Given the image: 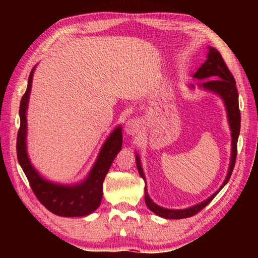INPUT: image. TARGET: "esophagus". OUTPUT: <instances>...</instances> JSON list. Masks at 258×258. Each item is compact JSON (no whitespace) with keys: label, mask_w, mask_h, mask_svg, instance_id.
Segmentation results:
<instances>
[{"label":"esophagus","mask_w":258,"mask_h":258,"mask_svg":"<svg viewBox=\"0 0 258 258\" xmlns=\"http://www.w3.org/2000/svg\"><path fill=\"white\" fill-rule=\"evenodd\" d=\"M140 121L137 118L128 119L125 124V132L130 135H135L140 132Z\"/></svg>","instance_id":"obj_1"}]
</instances>
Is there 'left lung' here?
Segmentation results:
<instances>
[{
  "instance_id": "left-lung-1",
  "label": "left lung",
  "mask_w": 258,
  "mask_h": 258,
  "mask_svg": "<svg viewBox=\"0 0 258 258\" xmlns=\"http://www.w3.org/2000/svg\"><path fill=\"white\" fill-rule=\"evenodd\" d=\"M194 77L198 78V80H208L205 81L200 84L204 89L211 90L213 92L220 94L222 99L224 100L226 111H228V118L231 127V137H232V154H231V163L230 168L228 172V175L225 177V181L222 184L221 189L223 187L228 181L230 180L231 174L233 172L235 159H237V143L238 138L240 133V110H239V101H238V90L235 86V80L230 72V69L226 66L224 59L222 58L220 52L216 49L209 46V53L207 56V60L203 63V66L198 69V72L195 74ZM137 166L138 171L142 178H145V174H143L141 164H140V158L137 156ZM220 189V190H221ZM220 190L216 191L215 194L211 196L207 200H205L202 204L196 205L194 207L186 208V209H167L163 208L156 205L150 199L149 195L147 192V186H145V199L148 208L151 212H154L157 215L164 218H174V220H180V218H186L191 217L198 214L203 208H205L207 205L215 198V196L220 192Z\"/></svg>"
}]
</instances>
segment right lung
Wrapping results in <instances>:
<instances>
[{"label": "right lung", "mask_w": 258, "mask_h": 258, "mask_svg": "<svg viewBox=\"0 0 258 258\" xmlns=\"http://www.w3.org/2000/svg\"><path fill=\"white\" fill-rule=\"evenodd\" d=\"M33 73L34 69L30 72L27 90L21 98L19 107L20 127L18 130V135H17L18 161L27 177L34 195L47 211L55 215L66 217L89 215L94 212L101 203L104 177L123 145L121 128H116L107 139L89 177L81 184L75 186H63L43 180L30 164L27 152H26V131H27L26 110H27L29 92L30 87H32Z\"/></svg>", "instance_id": "add662e5"}]
</instances>
